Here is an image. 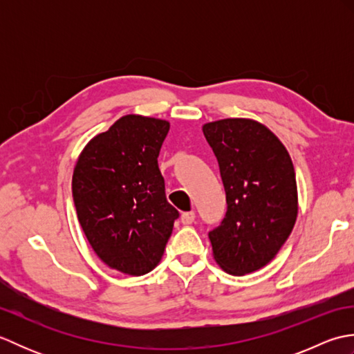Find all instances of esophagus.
Segmentation results:
<instances>
[{
    "instance_id": "obj_1",
    "label": "esophagus",
    "mask_w": 354,
    "mask_h": 354,
    "mask_svg": "<svg viewBox=\"0 0 354 354\" xmlns=\"http://www.w3.org/2000/svg\"><path fill=\"white\" fill-rule=\"evenodd\" d=\"M194 217H196V214H194V212H185L181 214V222L184 225H190L194 222Z\"/></svg>"
}]
</instances>
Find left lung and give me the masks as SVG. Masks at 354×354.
<instances>
[{
	"instance_id": "left-lung-1",
	"label": "left lung",
	"mask_w": 354,
	"mask_h": 354,
	"mask_svg": "<svg viewBox=\"0 0 354 354\" xmlns=\"http://www.w3.org/2000/svg\"><path fill=\"white\" fill-rule=\"evenodd\" d=\"M221 169L227 213L208 232L225 272L245 275L266 266L290 236L298 214L295 170L283 142L250 118L202 126Z\"/></svg>"
}]
</instances>
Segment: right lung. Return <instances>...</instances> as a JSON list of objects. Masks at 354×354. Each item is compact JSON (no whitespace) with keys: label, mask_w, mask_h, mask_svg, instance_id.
<instances>
[{"label":"right lung","mask_w":354,"mask_h":354,"mask_svg":"<svg viewBox=\"0 0 354 354\" xmlns=\"http://www.w3.org/2000/svg\"><path fill=\"white\" fill-rule=\"evenodd\" d=\"M169 122L118 118L82 150L73 173L77 219L99 259L140 277L160 263L179 213L165 199L158 155Z\"/></svg>","instance_id":"1"}]
</instances>
